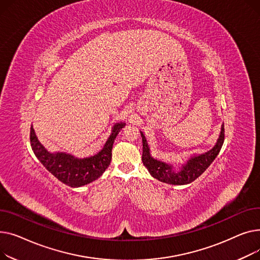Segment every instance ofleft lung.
<instances>
[{"label": "left lung", "mask_w": 260, "mask_h": 260, "mask_svg": "<svg viewBox=\"0 0 260 260\" xmlns=\"http://www.w3.org/2000/svg\"><path fill=\"white\" fill-rule=\"evenodd\" d=\"M143 139V162L150 174L159 181L170 185H187L201 176L215 159L222 147L224 141V126H221V131L216 145L210 151L204 154L192 156L187 164L181 167L179 171H175L171 165L157 160L150 155V149L147 140L143 132H141Z\"/></svg>", "instance_id": "left-lung-1"}]
</instances>
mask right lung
<instances>
[{"label": "right lung", "mask_w": 260, "mask_h": 260, "mask_svg": "<svg viewBox=\"0 0 260 260\" xmlns=\"http://www.w3.org/2000/svg\"><path fill=\"white\" fill-rule=\"evenodd\" d=\"M125 125L121 121L116 123L104 148L98 154L85 158H78L64 152L50 153L39 142L32 126L30 128V144L38 159L59 181L72 188L82 187L98 179L109 167L114 140Z\"/></svg>", "instance_id": "right-lung-1"}]
</instances>
